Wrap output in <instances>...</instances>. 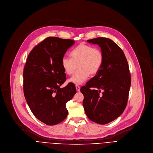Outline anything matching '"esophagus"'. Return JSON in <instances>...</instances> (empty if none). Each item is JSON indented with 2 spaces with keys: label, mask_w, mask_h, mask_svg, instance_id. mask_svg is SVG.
Wrapping results in <instances>:
<instances>
[{
  "label": "esophagus",
  "mask_w": 153,
  "mask_h": 153,
  "mask_svg": "<svg viewBox=\"0 0 153 153\" xmlns=\"http://www.w3.org/2000/svg\"><path fill=\"white\" fill-rule=\"evenodd\" d=\"M76 88L77 91H80V87H79V85H76Z\"/></svg>",
  "instance_id": "obj_1"
}]
</instances>
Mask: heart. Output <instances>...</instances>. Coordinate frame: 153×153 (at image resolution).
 <instances>
[{"label": "heart", "instance_id": "obj_1", "mask_svg": "<svg viewBox=\"0 0 153 153\" xmlns=\"http://www.w3.org/2000/svg\"><path fill=\"white\" fill-rule=\"evenodd\" d=\"M71 55V58L64 56L61 64L65 73L68 75L73 74L79 65V71L69 79V82L75 85L84 84L88 79L90 74H97L103 63V55L101 51L85 44H80L77 46Z\"/></svg>", "mask_w": 153, "mask_h": 153}]
</instances>
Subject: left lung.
Listing matches in <instances>:
<instances>
[{"label": "left lung", "mask_w": 153, "mask_h": 153, "mask_svg": "<svg viewBox=\"0 0 153 153\" xmlns=\"http://www.w3.org/2000/svg\"><path fill=\"white\" fill-rule=\"evenodd\" d=\"M87 42L100 46L103 63L95 76L80 88L83 106L89 119L103 125L117 119L126 109L131 84L129 67L123 50L111 39L97 37Z\"/></svg>", "instance_id": "8db88e82"}]
</instances>
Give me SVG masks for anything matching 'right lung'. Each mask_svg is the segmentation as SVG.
<instances>
[{"instance_id": "add662e5", "label": "right lung", "mask_w": 153, "mask_h": 153, "mask_svg": "<svg viewBox=\"0 0 153 153\" xmlns=\"http://www.w3.org/2000/svg\"><path fill=\"white\" fill-rule=\"evenodd\" d=\"M75 42L48 37L34 47L27 56L23 71V91L33 114L48 126L64 120L68 111L66 104L76 93L75 85L66 80L62 59Z\"/></svg>"}]
</instances>
